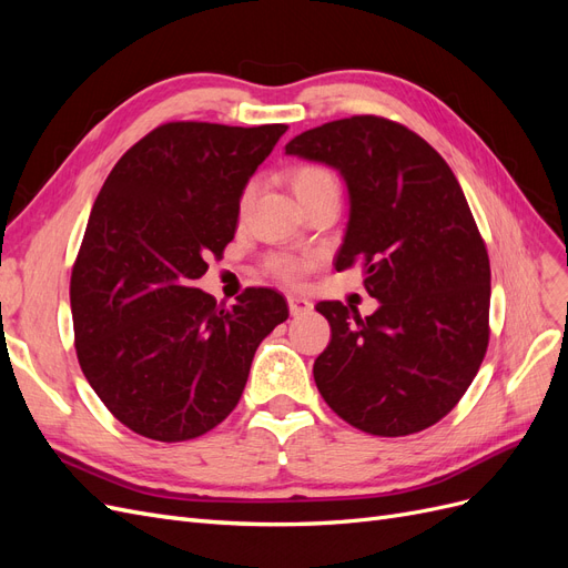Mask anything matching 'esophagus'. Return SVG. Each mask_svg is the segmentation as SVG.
Wrapping results in <instances>:
<instances>
[{"instance_id": "esophagus-1", "label": "esophagus", "mask_w": 568, "mask_h": 568, "mask_svg": "<svg viewBox=\"0 0 568 568\" xmlns=\"http://www.w3.org/2000/svg\"><path fill=\"white\" fill-rule=\"evenodd\" d=\"M286 301H288V311H291V315H294V317L313 311V303L307 301V298H303V296H288Z\"/></svg>"}]
</instances>
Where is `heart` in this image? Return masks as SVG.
I'll list each match as a JSON object with an SVG mask.
<instances>
[{
    "label": "heart",
    "instance_id": "1",
    "mask_svg": "<svg viewBox=\"0 0 568 568\" xmlns=\"http://www.w3.org/2000/svg\"><path fill=\"white\" fill-rule=\"evenodd\" d=\"M291 186H294V194L298 196V201H305L324 192V189H336V180L329 170L322 165H301L291 173ZM246 199L248 194L244 196V201ZM305 267L307 261H301V257L294 255H274L270 261V272L286 284H296L303 277Z\"/></svg>",
    "mask_w": 568,
    "mask_h": 568
}]
</instances>
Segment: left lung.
<instances>
[{
	"label": "left lung",
	"instance_id": "left-lung-1",
	"mask_svg": "<svg viewBox=\"0 0 568 568\" xmlns=\"http://www.w3.org/2000/svg\"><path fill=\"white\" fill-rule=\"evenodd\" d=\"M284 151L334 168L348 189L336 270L365 265L379 307L317 303L332 341L315 359L324 403L359 432L409 436L459 403L488 348L490 263L440 153L376 115L324 123Z\"/></svg>",
	"mask_w": 568,
	"mask_h": 568
}]
</instances>
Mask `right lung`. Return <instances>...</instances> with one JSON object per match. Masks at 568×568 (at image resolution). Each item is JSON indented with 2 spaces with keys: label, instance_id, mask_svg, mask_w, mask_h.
<instances>
[{
  "label": "right lung",
  "instance_id": "1",
  "mask_svg": "<svg viewBox=\"0 0 568 568\" xmlns=\"http://www.w3.org/2000/svg\"><path fill=\"white\" fill-rule=\"evenodd\" d=\"M286 125L165 123L115 163L71 277L82 374L144 438L203 436L242 398L261 341L288 317L274 288L232 307L196 288L234 239L239 201Z\"/></svg>",
  "mask_w": 568,
  "mask_h": 568
}]
</instances>
